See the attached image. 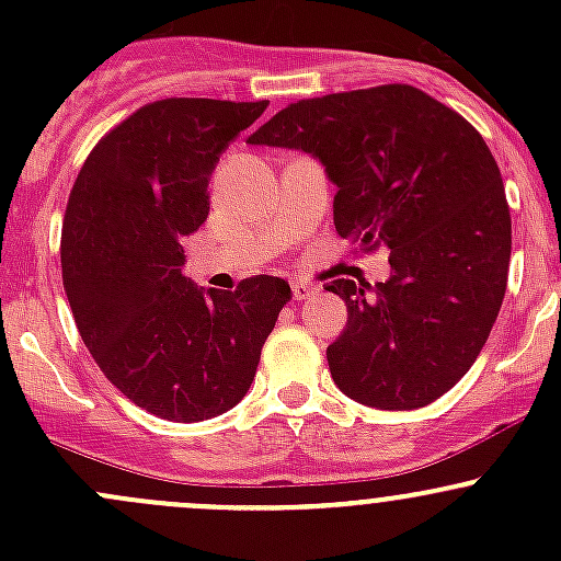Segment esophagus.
<instances>
[{
	"mask_svg": "<svg viewBox=\"0 0 561 561\" xmlns=\"http://www.w3.org/2000/svg\"><path fill=\"white\" fill-rule=\"evenodd\" d=\"M317 293L314 285H307V282H293V298L296 301H309Z\"/></svg>",
	"mask_w": 561,
	"mask_h": 561,
	"instance_id": "34e87169",
	"label": "esophagus"
}]
</instances>
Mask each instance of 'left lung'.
I'll return each instance as SVG.
<instances>
[{
	"label": "left lung",
	"mask_w": 561,
	"mask_h": 561,
	"mask_svg": "<svg viewBox=\"0 0 561 561\" xmlns=\"http://www.w3.org/2000/svg\"><path fill=\"white\" fill-rule=\"evenodd\" d=\"M247 144L314 157L336 186L339 236L390 249L386 282L325 285L347 304V328L325 350L336 388L377 410L448 393L489 339L511 265L505 186L478 129L390 83L298 100Z\"/></svg>",
	"instance_id": "1"
}]
</instances>
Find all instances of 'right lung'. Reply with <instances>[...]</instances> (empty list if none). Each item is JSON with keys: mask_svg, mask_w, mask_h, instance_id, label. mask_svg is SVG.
Returning <instances> with one entry per match:
<instances>
[{"mask_svg": "<svg viewBox=\"0 0 561 561\" xmlns=\"http://www.w3.org/2000/svg\"><path fill=\"white\" fill-rule=\"evenodd\" d=\"M263 103L171 98L144 105L83 162L61 225V279L83 344L129 401L175 423L233 410L290 285L239 290L184 276V236L208 217V179Z\"/></svg>", "mask_w": 561, "mask_h": 561, "instance_id": "right-lung-1", "label": "right lung"}]
</instances>
